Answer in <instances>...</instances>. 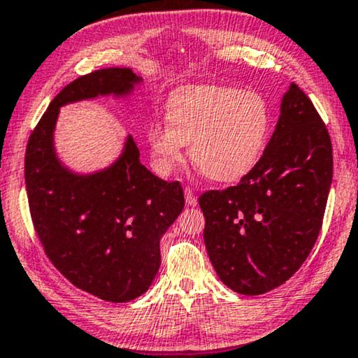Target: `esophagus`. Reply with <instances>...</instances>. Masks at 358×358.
I'll list each match as a JSON object with an SVG mask.
<instances>
[{
  "mask_svg": "<svg viewBox=\"0 0 358 358\" xmlns=\"http://www.w3.org/2000/svg\"><path fill=\"white\" fill-rule=\"evenodd\" d=\"M184 196H185V203H187L189 207L197 206V197H196V194H194L192 189L185 187L184 189Z\"/></svg>",
  "mask_w": 358,
  "mask_h": 358,
  "instance_id": "1",
  "label": "esophagus"
}]
</instances>
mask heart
Instances as JSON below:
<instances>
[{
  "mask_svg": "<svg viewBox=\"0 0 358 358\" xmlns=\"http://www.w3.org/2000/svg\"><path fill=\"white\" fill-rule=\"evenodd\" d=\"M166 122L152 123L146 133L162 174L178 168L189 145L190 159L207 179L235 182L262 157L271 115L257 92L196 85L171 96Z\"/></svg>",
  "mask_w": 358,
  "mask_h": 358,
  "instance_id": "obj_1",
  "label": "heart"
}]
</instances>
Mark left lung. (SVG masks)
<instances>
[{
    "label": "left lung",
    "instance_id": "left-lung-1",
    "mask_svg": "<svg viewBox=\"0 0 358 358\" xmlns=\"http://www.w3.org/2000/svg\"><path fill=\"white\" fill-rule=\"evenodd\" d=\"M331 184V136L309 96L291 83L257 166L238 185L199 197L220 281L258 296L289 280L317 240Z\"/></svg>",
    "mask_w": 358,
    "mask_h": 358
}]
</instances>
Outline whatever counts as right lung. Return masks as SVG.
<instances>
[{
	"mask_svg": "<svg viewBox=\"0 0 358 358\" xmlns=\"http://www.w3.org/2000/svg\"><path fill=\"white\" fill-rule=\"evenodd\" d=\"M141 83L128 67L77 78L50 101L26 148L27 201L45 255L73 286L110 303H128L150 289L161 264V236L184 208L182 187L141 164L131 134L110 166L76 173L59 159L54 131L62 106L128 99Z\"/></svg>",
	"mask_w": 358,
	"mask_h": 358,
	"instance_id": "right-lung-1",
	"label": "right lung"
}]
</instances>
